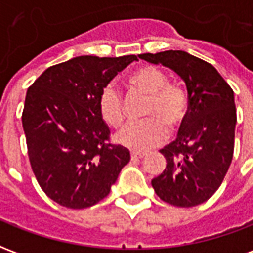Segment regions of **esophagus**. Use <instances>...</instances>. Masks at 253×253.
Returning a JSON list of instances; mask_svg holds the SVG:
<instances>
[{"label": "esophagus", "mask_w": 253, "mask_h": 253, "mask_svg": "<svg viewBox=\"0 0 253 253\" xmlns=\"http://www.w3.org/2000/svg\"><path fill=\"white\" fill-rule=\"evenodd\" d=\"M142 157H145V153H141V152H131V160H132V161H134V160L142 159Z\"/></svg>", "instance_id": "esophagus-1"}]
</instances>
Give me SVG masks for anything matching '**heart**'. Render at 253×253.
Segmentation results:
<instances>
[{
  "label": "heart",
  "instance_id": "1",
  "mask_svg": "<svg viewBox=\"0 0 253 253\" xmlns=\"http://www.w3.org/2000/svg\"><path fill=\"white\" fill-rule=\"evenodd\" d=\"M128 86L149 96L145 107L146 121L127 123L116 134V142L135 152H142L164 142L167 128L175 131L184 125L190 112V97L180 84L168 83L163 70L142 66L127 78ZM99 111L110 126H121L125 119V103L119 89L107 84L100 90Z\"/></svg>",
  "mask_w": 253,
  "mask_h": 253
}]
</instances>
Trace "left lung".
<instances>
[{
  "instance_id": "8db88e82",
  "label": "left lung",
  "mask_w": 253,
  "mask_h": 253,
  "mask_svg": "<svg viewBox=\"0 0 253 253\" xmlns=\"http://www.w3.org/2000/svg\"><path fill=\"white\" fill-rule=\"evenodd\" d=\"M139 58L175 70L190 97V112L176 141L160 150L167 168L152 186L165 203L198 206L219 188L233 159L237 122L233 89L212 65L186 51L146 52Z\"/></svg>"
}]
</instances>
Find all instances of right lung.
<instances>
[{
	"mask_svg": "<svg viewBox=\"0 0 253 253\" xmlns=\"http://www.w3.org/2000/svg\"><path fill=\"white\" fill-rule=\"evenodd\" d=\"M135 55H83L50 66L27 90L23 128L36 180L50 199L86 209L110 194L130 152L111 143L99 111L104 85Z\"/></svg>",
	"mask_w": 253,
	"mask_h": 253,
	"instance_id": "obj_1",
	"label": "right lung"
}]
</instances>
